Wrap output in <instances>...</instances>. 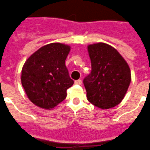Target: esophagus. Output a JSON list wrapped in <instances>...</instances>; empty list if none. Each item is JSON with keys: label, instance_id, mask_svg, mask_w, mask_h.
I'll list each match as a JSON object with an SVG mask.
<instances>
[{"label": "esophagus", "instance_id": "esophagus-1", "mask_svg": "<svg viewBox=\"0 0 150 150\" xmlns=\"http://www.w3.org/2000/svg\"><path fill=\"white\" fill-rule=\"evenodd\" d=\"M75 84L76 85H81L82 84V81L81 80H76V81H75Z\"/></svg>", "mask_w": 150, "mask_h": 150}]
</instances>
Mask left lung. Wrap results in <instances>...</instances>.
I'll return each mask as SVG.
<instances>
[{
	"label": "left lung",
	"instance_id": "1",
	"mask_svg": "<svg viewBox=\"0 0 150 150\" xmlns=\"http://www.w3.org/2000/svg\"><path fill=\"white\" fill-rule=\"evenodd\" d=\"M91 73L83 83L88 100L100 109L116 106L124 98L131 81L129 65L117 50L105 43L88 46Z\"/></svg>",
	"mask_w": 150,
	"mask_h": 150
}]
</instances>
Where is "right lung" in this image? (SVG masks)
Wrapping results in <instances>:
<instances>
[{
    "label": "right lung",
    "mask_w": 150,
    "mask_h": 150,
    "mask_svg": "<svg viewBox=\"0 0 150 150\" xmlns=\"http://www.w3.org/2000/svg\"><path fill=\"white\" fill-rule=\"evenodd\" d=\"M70 47L51 43L41 47L26 61L21 72V83L26 94L36 105L50 110L67 96L74 85L65 66Z\"/></svg>",
    "instance_id": "obj_1"
}]
</instances>
